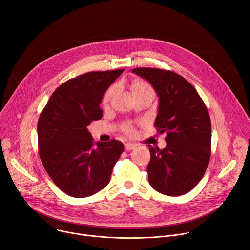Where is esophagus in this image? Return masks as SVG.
Wrapping results in <instances>:
<instances>
[{
    "label": "esophagus",
    "mask_w": 250,
    "mask_h": 250,
    "mask_svg": "<svg viewBox=\"0 0 250 250\" xmlns=\"http://www.w3.org/2000/svg\"><path fill=\"white\" fill-rule=\"evenodd\" d=\"M136 146H137L136 144H131V143H126V144H125V151H131V149H134Z\"/></svg>",
    "instance_id": "obj_1"
}]
</instances>
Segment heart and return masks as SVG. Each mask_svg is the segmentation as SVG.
<instances>
[{
	"label": "heart",
	"instance_id": "heart-1",
	"mask_svg": "<svg viewBox=\"0 0 250 250\" xmlns=\"http://www.w3.org/2000/svg\"><path fill=\"white\" fill-rule=\"evenodd\" d=\"M143 89H151V87H149V85L147 84L146 82L145 81H136L134 84L131 85V92H135V91H139V90H143ZM113 91H114V88L111 87L109 88L106 93L104 94V103H107L110 97L112 96L113 94ZM124 129L125 131L126 132V134H132L134 132V128H132V126L130 125H125L124 126Z\"/></svg>",
	"mask_w": 250,
	"mask_h": 250
}]
</instances>
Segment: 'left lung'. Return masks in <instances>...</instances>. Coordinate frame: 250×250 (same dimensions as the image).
I'll return each instance as SVG.
<instances>
[{
	"mask_svg": "<svg viewBox=\"0 0 250 250\" xmlns=\"http://www.w3.org/2000/svg\"><path fill=\"white\" fill-rule=\"evenodd\" d=\"M159 96L155 126L166 134L165 148L147 145L151 153L146 171L156 191L180 196L202 179L211 155V122L202 98L184 77L170 70L135 68Z\"/></svg>",
	"mask_w": 250,
	"mask_h": 250,
	"instance_id": "left-lung-1",
	"label": "left lung"
}]
</instances>
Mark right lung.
Segmentation results:
<instances>
[{
  "label": "right lung",
  "instance_id": "add662e5",
  "mask_svg": "<svg viewBox=\"0 0 250 250\" xmlns=\"http://www.w3.org/2000/svg\"><path fill=\"white\" fill-rule=\"evenodd\" d=\"M125 69L93 71L64 82L38 121L39 156L54 184L75 198L91 196L110 181L124 152L122 142L94 143L87 126L101 120L104 94Z\"/></svg>",
  "mask_w": 250,
  "mask_h": 250
}]
</instances>
